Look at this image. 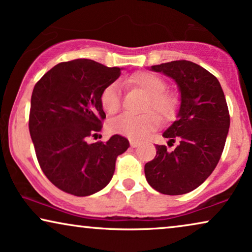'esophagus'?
Returning a JSON list of instances; mask_svg holds the SVG:
<instances>
[{"label":"esophagus","mask_w":252,"mask_h":252,"mask_svg":"<svg viewBox=\"0 0 252 252\" xmlns=\"http://www.w3.org/2000/svg\"><path fill=\"white\" fill-rule=\"evenodd\" d=\"M129 143H130V147H132V148H136V147L140 144V143L137 142V141H135V140H130Z\"/></svg>","instance_id":"esophagus-1"}]
</instances>
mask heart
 I'll list each match as a JSON object with an SVG mask.
<instances>
[{
	"mask_svg": "<svg viewBox=\"0 0 252 252\" xmlns=\"http://www.w3.org/2000/svg\"><path fill=\"white\" fill-rule=\"evenodd\" d=\"M126 84L142 91L149 96L146 110H154L161 119H171L177 110L178 99L170 93H165L166 82L156 74L149 72H137L126 80ZM102 109L109 115H115L120 109L119 86L116 82L109 84L99 96ZM159 119L153 112L140 116L124 115L117 117L110 123V130L122 134L133 140H141L157 128Z\"/></svg>",
	"mask_w": 252,
	"mask_h": 252,
	"instance_id": "b5f03b06",
	"label": "heart"
}]
</instances>
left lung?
<instances>
[{"instance_id":"obj_1","label":"left lung","mask_w":252,"mask_h":252,"mask_svg":"<svg viewBox=\"0 0 252 252\" xmlns=\"http://www.w3.org/2000/svg\"><path fill=\"white\" fill-rule=\"evenodd\" d=\"M151 71L173 79L180 93L177 120L163 133L174 150L156 146L157 154L144 166L151 187L165 195L194 190L208 179L221 157L229 129L225 95L215 75L189 61L154 65Z\"/></svg>"}]
</instances>
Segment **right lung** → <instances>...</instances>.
<instances>
[{
    "label": "right lung",
    "mask_w": 252,
    "mask_h": 252,
    "mask_svg": "<svg viewBox=\"0 0 252 252\" xmlns=\"http://www.w3.org/2000/svg\"><path fill=\"white\" fill-rule=\"evenodd\" d=\"M122 70L79 58L55 65L34 86L30 134L43 173L61 190L74 196L102 190L117 157L128 149V140L118 134L105 143L87 142L105 118L101 93Z\"/></svg>",
    "instance_id": "obj_1"
}]
</instances>
